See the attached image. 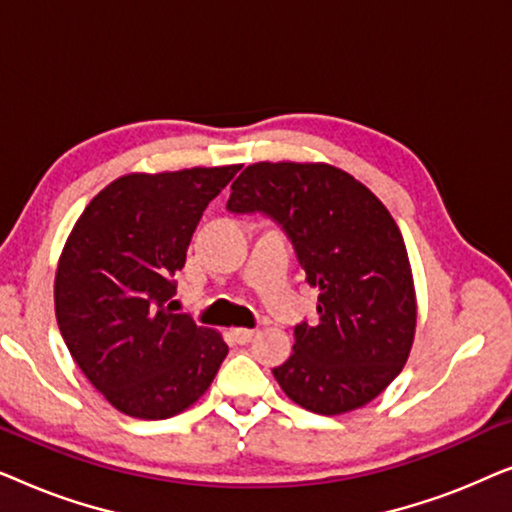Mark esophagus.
<instances>
[{"instance_id":"esophagus-1","label":"esophagus","mask_w":512,"mask_h":512,"mask_svg":"<svg viewBox=\"0 0 512 512\" xmlns=\"http://www.w3.org/2000/svg\"><path fill=\"white\" fill-rule=\"evenodd\" d=\"M233 338L237 345H249V342L254 340V331H251V328H235Z\"/></svg>"}]
</instances>
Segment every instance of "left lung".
Segmentation results:
<instances>
[{"instance_id":"obj_1","label":"left lung","mask_w":512,"mask_h":512,"mask_svg":"<svg viewBox=\"0 0 512 512\" xmlns=\"http://www.w3.org/2000/svg\"><path fill=\"white\" fill-rule=\"evenodd\" d=\"M230 191V212H263L284 228L319 289V321L296 326L293 354L272 370L279 387L317 415L363 408L403 370L417 326L408 249L389 209L326 163H254Z\"/></svg>"}]
</instances>
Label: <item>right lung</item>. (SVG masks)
Instances as JSON below:
<instances>
[{
    "instance_id": "obj_1",
    "label": "right lung",
    "mask_w": 512,
    "mask_h": 512,
    "mask_svg": "<svg viewBox=\"0 0 512 512\" xmlns=\"http://www.w3.org/2000/svg\"><path fill=\"white\" fill-rule=\"evenodd\" d=\"M242 165L132 172L90 200L55 272V317L72 359L118 412L167 419L198 401L228 345L174 314V275L205 207Z\"/></svg>"
}]
</instances>
